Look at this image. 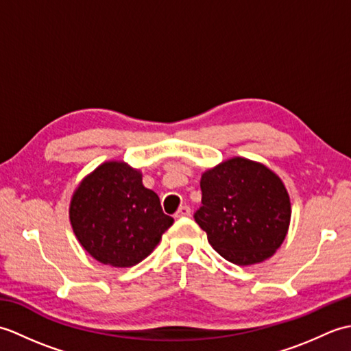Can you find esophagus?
Here are the masks:
<instances>
[{
  "label": "esophagus",
  "mask_w": 351,
  "mask_h": 351,
  "mask_svg": "<svg viewBox=\"0 0 351 351\" xmlns=\"http://www.w3.org/2000/svg\"><path fill=\"white\" fill-rule=\"evenodd\" d=\"M190 208L187 206V205H182L181 208H180V210H178L176 211V214H175V217L176 219H181V217H187V215H190Z\"/></svg>",
  "instance_id": "34e87169"
}]
</instances>
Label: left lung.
<instances>
[{
  "instance_id": "left-lung-1",
  "label": "left lung",
  "mask_w": 351,
  "mask_h": 351,
  "mask_svg": "<svg viewBox=\"0 0 351 351\" xmlns=\"http://www.w3.org/2000/svg\"><path fill=\"white\" fill-rule=\"evenodd\" d=\"M202 206L195 220L226 261L252 265L271 258L289 229L285 184L265 164L232 156L200 178Z\"/></svg>"
}]
</instances>
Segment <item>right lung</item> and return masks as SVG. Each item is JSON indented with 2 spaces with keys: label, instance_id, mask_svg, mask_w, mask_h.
<instances>
[{
  "label": "right lung",
  "instance_id": "1",
  "mask_svg": "<svg viewBox=\"0 0 351 351\" xmlns=\"http://www.w3.org/2000/svg\"><path fill=\"white\" fill-rule=\"evenodd\" d=\"M141 171L125 161H106L73 191L69 220L83 249L101 264L125 268L141 263L158 245L173 219L146 189Z\"/></svg>",
  "mask_w": 351,
  "mask_h": 351
}]
</instances>
